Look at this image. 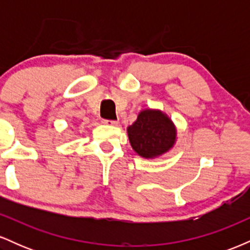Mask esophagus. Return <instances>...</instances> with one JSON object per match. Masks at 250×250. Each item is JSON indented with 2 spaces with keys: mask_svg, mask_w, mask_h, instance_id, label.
I'll list each match as a JSON object with an SVG mask.
<instances>
[{
  "mask_svg": "<svg viewBox=\"0 0 250 250\" xmlns=\"http://www.w3.org/2000/svg\"><path fill=\"white\" fill-rule=\"evenodd\" d=\"M102 123L107 125H117V121H109V120H103Z\"/></svg>",
  "mask_w": 250,
  "mask_h": 250,
  "instance_id": "1",
  "label": "esophagus"
}]
</instances>
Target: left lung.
I'll return each instance as SVG.
<instances>
[{"instance_id":"1","label":"left lung","mask_w":250,"mask_h":250,"mask_svg":"<svg viewBox=\"0 0 250 250\" xmlns=\"http://www.w3.org/2000/svg\"><path fill=\"white\" fill-rule=\"evenodd\" d=\"M127 134L135 153L147 160L168 153L177 140L176 125L170 117L153 108L142 109L136 121L128 125Z\"/></svg>"}]
</instances>
